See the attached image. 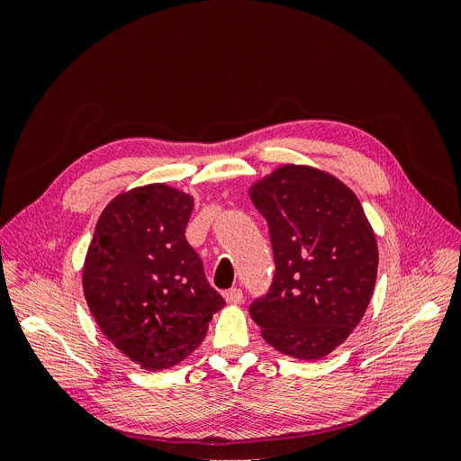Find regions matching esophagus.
Masks as SVG:
<instances>
[{"instance_id": "34e87169", "label": "esophagus", "mask_w": 461, "mask_h": 461, "mask_svg": "<svg viewBox=\"0 0 461 461\" xmlns=\"http://www.w3.org/2000/svg\"><path fill=\"white\" fill-rule=\"evenodd\" d=\"M242 298H244V294H242L240 288H230V290L225 292V300H227V303H230V305L242 303Z\"/></svg>"}]
</instances>
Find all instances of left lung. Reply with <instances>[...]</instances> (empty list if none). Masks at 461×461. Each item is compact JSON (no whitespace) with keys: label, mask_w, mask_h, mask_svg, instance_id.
Returning <instances> with one entry per match:
<instances>
[{"label":"left lung","mask_w":461,"mask_h":461,"mask_svg":"<svg viewBox=\"0 0 461 461\" xmlns=\"http://www.w3.org/2000/svg\"><path fill=\"white\" fill-rule=\"evenodd\" d=\"M269 225L275 276L249 305L275 350L319 359L359 325L376 281L375 232L356 194L330 173L283 165L249 186Z\"/></svg>","instance_id":"8db88e82"}]
</instances>
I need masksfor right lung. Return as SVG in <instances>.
<instances>
[{
	"mask_svg": "<svg viewBox=\"0 0 461 461\" xmlns=\"http://www.w3.org/2000/svg\"><path fill=\"white\" fill-rule=\"evenodd\" d=\"M192 207L190 194L163 183L119 194L97 219L82 267L97 327L148 371L188 357L225 305L186 242Z\"/></svg>",
	"mask_w": 461,
	"mask_h": 461,
	"instance_id": "right-lung-1",
	"label": "right lung"
}]
</instances>
